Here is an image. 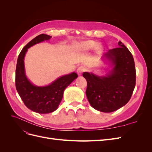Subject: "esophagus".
<instances>
[{"label":"esophagus","mask_w":152,"mask_h":152,"mask_svg":"<svg viewBox=\"0 0 152 152\" xmlns=\"http://www.w3.org/2000/svg\"><path fill=\"white\" fill-rule=\"evenodd\" d=\"M85 71H86V68H85V67L83 66H79V68H77V73H78V75H82V73H83V72H85Z\"/></svg>","instance_id":"obj_1"}]
</instances>
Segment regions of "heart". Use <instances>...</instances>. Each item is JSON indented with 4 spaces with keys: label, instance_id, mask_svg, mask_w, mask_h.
Returning <instances> with one entry per match:
<instances>
[{
    "label": "heart",
    "instance_id": "obj_1",
    "mask_svg": "<svg viewBox=\"0 0 152 152\" xmlns=\"http://www.w3.org/2000/svg\"><path fill=\"white\" fill-rule=\"evenodd\" d=\"M95 44L96 43L93 42V41L89 40V41H86V42L80 43L79 45H78V48L82 50H88L94 48ZM96 48V50H98V51H99V50H101V49H102L101 46L99 45H98Z\"/></svg>",
    "mask_w": 152,
    "mask_h": 152
}]
</instances>
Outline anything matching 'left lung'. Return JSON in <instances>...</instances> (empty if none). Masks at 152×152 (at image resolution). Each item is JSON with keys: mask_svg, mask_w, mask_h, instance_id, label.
Segmentation results:
<instances>
[{"mask_svg": "<svg viewBox=\"0 0 152 152\" xmlns=\"http://www.w3.org/2000/svg\"><path fill=\"white\" fill-rule=\"evenodd\" d=\"M118 48L109 50L103 59L110 61L112 69L105 76L84 72L87 80L86 96L91 107L110 113L126 104L136 85V68L131 52L121 41Z\"/></svg>", "mask_w": 152, "mask_h": 152, "instance_id": "8db88e82", "label": "left lung"}]
</instances>
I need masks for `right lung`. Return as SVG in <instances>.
<instances>
[{"instance_id":"right-lung-1","label":"right lung","mask_w":152,"mask_h":152,"mask_svg":"<svg viewBox=\"0 0 152 152\" xmlns=\"http://www.w3.org/2000/svg\"><path fill=\"white\" fill-rule=\"evenodd\" d=\"M51 37L46 34H40L32 39L20 52L16 68L15 81L18 94L27 108L42 114L51 113L58 108L63 98L64 91L78 77L76 73L72 72L58 78L45 86H35L26 77L24 58L28 49Z\"/></svg>"}]
</instances>
